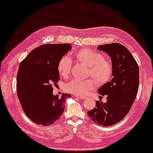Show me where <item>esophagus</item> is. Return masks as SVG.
I'll use <instances>...</instances> for the list:
<instances>
[{"instance_id":"esophagus-1","label":"esophagus","mask_w":153,"mask_h":153,"mask_svg":"<svg viewBox=\"0 0 153 153\" xmlns=\"http://www.w3.org/2000/svg\"><path fill=\"white\" fill-rule=\"evenodd\" d=\"M76 98H79V99H82V100H85L86 97H79V96H76Z\"/></svg>"}]
</instances>
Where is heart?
I'll use <instances>...</instances> for the list:
<instances>
[{
  "mask_svg": "<svg viewBox=\"0 0 153 153\" xmlns=\"http://www.w3.org/2000/svg\"><path fill=\"white\" fill-rule=\"evenodd\" d=\"M76 60L84 65L88 66V76L95 78L98 85H104L110 80L113 74L112 62L103 58L101 53L90 48H82L74 54ZM72 68V61L67 56H62L58 61L57 70L59 74L66 77L70 74ZM96 86V81L93 78L82 80L74 79L65 86L66 91L76 95L84 96L91 91Z\"/></svg>",
  "mask_w": 153,
  "mask_h": 153,
  "instance_id": "heart-1",
  "label": "heart"
}]
</instances>
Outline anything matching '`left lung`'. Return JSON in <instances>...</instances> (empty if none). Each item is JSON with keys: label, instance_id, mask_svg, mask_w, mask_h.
Wrapping results in <instances>:
<instances>
[{"label": "left lung", "instance_id": "left-lung-1", "mask_svg": "<svg viewBox=\"0 0 153 153\" xmlns=\"http://www.w3.org/2000/svg\"><path fill=\"white\" fill-rule=\"evenodd\" d=\"M98 50L110 55L113 65V77L98 90L107 95V102L96 101L94 109L88 115L98 125L109 126L122 120L134 103L139 85V65L128 49L119 43L98 46Z\"/></svg>", "mask_w": 153, "mask_h": 153}]
</instances>
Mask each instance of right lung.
Wrapping results in <instances>:
<instances>
[{
  "label": "right lung",
  "mask_w": 153,
  "mask_h": 153,
  "mask_svg": "<svg viewBox=\"0 0 153 153\" xmlns=\"http://www.w3.org/2000/svg\"><path fill=\"white\" fill-rule=\"evenodd\" d=\"M69 44H44L32 50L20 63L16 90L27 116L36 124L49 126L58 121L71 96L53 95V86L60 79L57 65L71 49Z\"/></svg>",
  "instance_id": "1"
}]
</instances>
